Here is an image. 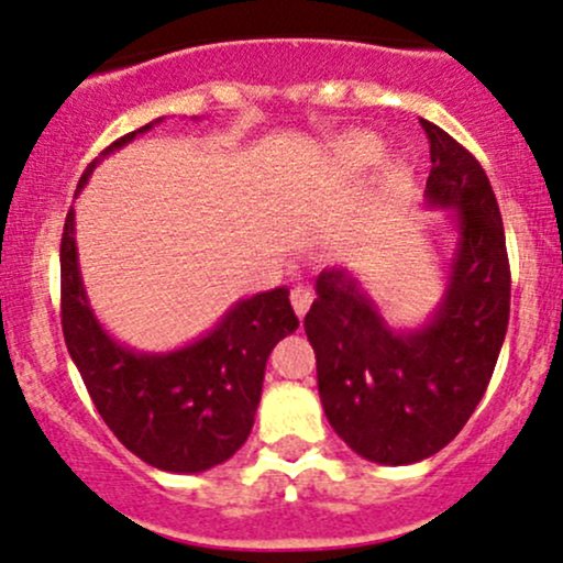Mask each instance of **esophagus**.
I'll use <instances>...</instances> for the list:
<instances>
[{
    "label": "esophagus",
    "instance_id": "1",
    "mask_svg": "<svg viewBox=\"0 0 563 563\" xmlns=\"http://www.w3.org/2000/svg\"><path fill=\"white\" fill-rule=\"evenodd\" d=\"M289 300H292L295 313H298V317H306V311L313 303V292L308 287H295L292 292H289Z\"/></svg>",
    "mask_w": 563,
    "mask_h": 563
}]
</instances>
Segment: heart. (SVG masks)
<instances>
[{
	"label": "heart",
	"mask_w": 563,
	"mask_h": 563,
	"mask_svg": "<svg viewBox=\"0 0 563 563\" xmlns=\"http://www.w3.org/2000/svg\"><path fill=\"white\" fill-rule=\"evenodd\" d=\"M335 153L338 161L346 163L349 168H367L378 163L380 155H384V144L373 134L356 131V134H346L335 144Z\"/></svg>",
	"instance_id": "heart-1"
}]
</instances>
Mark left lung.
<instances>
[{"mask_svg": "<svg viewBox=\"0 0 563 563\" xmlns=\"http://www.w3.org/2000/svg\"><path fill=\"white\" fill-rule=\"evenodd\" d=\"M429 139L427 203L453 209L456 257L429 324L395 332L349 271L317 279L306 335L322 408L338 438L378 464H413L451 443L486 395L510 319L505 228L486 172L456 139Z\"/></svg>", "mask_w": 563, "mask_h": 563, "instance_id": "left-lung-1", "label": "left lung"}]
</instances>
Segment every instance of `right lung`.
<instances>
[{
    "label": "right lung",
    "instance_id": "add662e5",
    "mask_svg": "<svg viewBox=\"0 0 563 563\" xmlns=\"http://www.w3.org/2000/svg\"><path fill=\"white\" fill-rule=\"evenodd\" d=\"M150 129L153 123L120 136L101 155ZM62 328L90 400L114 438L166 473H203L231 459L250 438L265 362L284 335L298 330V317L289 289L276 287L239 300L190 346L168 354L131 352L112 341L90 311L77 265L75 209H69L62 235Z\"/></svg>",
    "mask_w": 563,
    "mask_h": 563
}]
</instances>
